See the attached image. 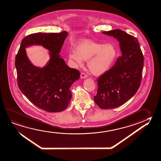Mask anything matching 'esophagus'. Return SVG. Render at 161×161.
<instances>
[{
    "mask_svg": "<svg viewBox=\"0 0 161 161\" xmlns=\"http://www.w3.org/2000/svg\"><path fill=\"white\" fill-rule=\"evenodd\" d=\"M87 77V74H86V73L84 72H81V73H80V78H86Z\"/></svg>",
    "mask_w": 161,
    "mask_h": 161,
    "instance_id": "esophagus-1",
    "label": "esophagus"
}]
</instances>
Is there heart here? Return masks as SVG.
I'll return each instance as SVG.
<instances>
[{"instance_id": "b5f03b06", "label": "heart", "mask_w": 161, "mask_h": 161, "mask_svg": "<svg viewBox=\"0 0 161 161\" xmlns=\"http://www.w3.org/2000/svg\"><path fill=\"white\" fill-rule=\"evenodd\" d=\"M117 49L112 44L84 41L74 47L69 58L76 66H81L83 61H87V67L91 73L99 76L109 71L117 57Z\"/></svg>"}]
</instances>
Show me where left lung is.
<instances>
[{
	"instance_id": "8db88e82",
	"label": "left lung",
	"mask_w": 161,
	"mask_h": 161,
	"mask_svg": "<svg viewBox=\"0 0 161 161\" xmlns=\"http://www.w3.org/2000/svg\"><path fill=\"white\" fill-rule=\"evenodd\" d=\"M119 42L122 56L109 71L98 76L94 100L101 109L120 106L136 93L142 82L144 56L135 36L120 29L103 31Z\"/></svg>"
}]
</instances>
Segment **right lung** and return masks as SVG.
Here are the masks:
<instances>
[{"instance_id":"add662e5","label":"right lung","mask_w":161,"mask_h":161,"mask_svg":"<svg viewBox=\"0 0 161 161\" xmlns=\"http://www.w3.org/2000/svg\"><path fill=\"white\" fill-rule=\"evenodd\" d=\"M68 36L61 33L31 34L22 39L15 58L17 84L29 101L48 112H62L71 98L70 87L80 78L77 69L66 64L59 53ZM42 45L50 51L51 58L43 69L33 66L27 58L24 48L30 45Z\"/></svg>"}]
</instances>
